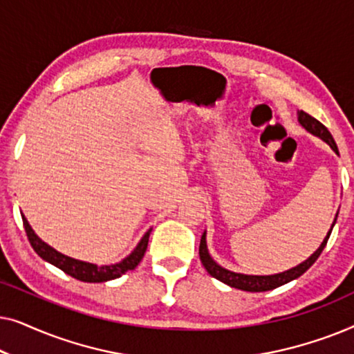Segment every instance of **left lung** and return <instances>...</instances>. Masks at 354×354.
<instances>
[{"mask_svg": "<svg viewBox=\"0 0 354 354\" xmlns=\"http://www.w3.org/2000/svg\"><path fill=\"white\" fill-rule=\"evenodd\" d=\"M298 122L301 124L309 133L316 135V137L324 140V142H326L328 147H330L333 151L338 154V148H337L335 140L332 138V135L327 130L326 125H322L317 119H314L313 115L304 113V111H299V113H298ZM337 216H335V221H333V224H332V229H333V225H335V222H337ZM332 229L328 230V234H327L326 239H324L321 246H319V248L314 251V253L309 256V258L304 261V263L298 264L297 268H292V269L285 270V272H280V274H274V275H246V274L232 272V270L224 269L222 266L217 264L216 261L211 258L209 251H207L206 232L203 234L201 241H200V259H201L203 266H205V269L207 270V274L212 275V277L217 279V280H221V282L227 283L229 287L245 290V292H268V290L277 288V287H280V285L292 282V280L298 279L299 275H303L304 272H306V270L311 268L314 263H316V259L319 258V256H321L322 250L326 248L328 236H330V234H332Z\"/></svg>", "mask_w": 354, "mask_h": 354, "instance_id": "left-lung-1", "label": "left lung"}]
</instances>
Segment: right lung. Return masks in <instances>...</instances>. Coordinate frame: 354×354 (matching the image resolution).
I'll return each mask as SVG.
<instances>
[{"label":"right lung","instance_id":"obj_1","mask_svg":"<svg viewBox=\"0 0 354 354\" xmlns=\"http://www.w3.org/2000/svg\"><path fill=\"white\" fill-rule=\"evenodd\" d=\"M24 229H26L27 239L30 241L32 248L35 250V253L40 256L41 259L48 261V263L56 266L61 270H64L67 275L74 277L77 280H82V282H90V283H100V282H108V280L118 279L120 275L127 272V270H133L140 264V261L143 259L145 251L148 248V240L149 234H151V229H149L147 234L143 235V239L140 240L132 253H130L127 258L120 261L118 264L111 266H96L91 263H84V261L69 258V256L59 253L55 248H51L50 245H46L45 241L38 239L35 232L32 230L30 224H28L26 217L22 216Z\"/></svg>","mask_w":354,"mask_h":354}]
</instances>
